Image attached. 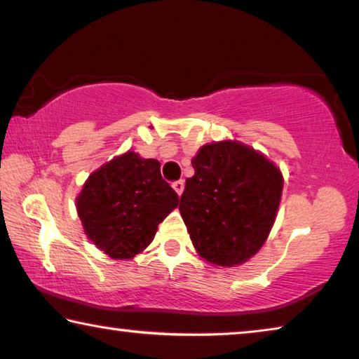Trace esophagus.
I'll use <instances>...</instances> for the list:
<instances>
[{
    "label": "esophagus",
    "mask_w": 359,
    "mask_h": 359,
    "mask_svg": "<svg viewBox=\"0 0 359 359\" xmlns=\"http://www.w3.org/2000/svg\"><path fill=\"white\" fill-rule=\"evenodd\" d=\"M172 189L175 190V193H177V195L180 196L182 195V191H184V189H185V182L184 180H177V182H174L172 184Z\"/></svg>",
    "instance_id": "34e87169"
}]
</instances>
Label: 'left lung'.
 Masks as SVG:
<instances>
[{
    "label": "left lung",
    "mask_w": 359,
    "mask_h": 359,
    "mask_svg": "<svg viewBox=\"0 0 359 359\" xmlns=\"http://www.w3.org/2000/svg\"><path fill=\"white\" fill-rule=\"evenodd\" d=\"M179 210L198 254L235 266L264 246L275 224L283 175L270 159L240 142L203 145L191 159Z\"/></svg>",
    "instance_id": "8db88e82"
}]
</instances>
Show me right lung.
I'll use <instances>...</instances> for the list:
<instances>
[{"label":"right lung","mask_w":359,"mask_h":359,"mask_svg":"<svg viewBox=\"0 0 359 359\" xmlns=\"http://www.w3.org/2000/svg\"><path fill=\"white\" fill-rule=\"evenodd\" d=\"M159 161L126 151L89 175L76 198L88 238L111 259H133L155 238L158 225L179 204L161 177Z\"/></svg>","instance_id":"right-lung-1"}]
</instances>
